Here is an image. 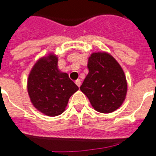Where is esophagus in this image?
<instances>
[{
  "instance_id": "obj_1",
  "label": "esophagus",
  "mask_w": 156,
  "mask_h": 156,
  "mask_svg": "<svg viewBox=\"0 0 156 156\" xmlns=\"http://www.w3.org/2000/svg\"><path fill=\"white\" fill-rule=\"evenodd\" d=\"M75 83L77 84V86H78V87H80V85H81V81H80V79L76 80V81H75Z\"/></svg>"
}]
</instances>
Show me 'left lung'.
<instances>
[{"label": "left lung", "instance_id": "obj_1", "mask_svg": "<svg viewBox=\"0 0 156 156\" xmlns=\"http://www.w3.org/2000/svg\"><path fill=\"white\" fill-rule=\"evenodd\" d=\"M88 73L80 87L96 111L109 114L124 103L127 94L125 75L115 58L107 52L88 58Z\"/></svg>", "mask_w": 156, "mask_h": 156}]
</instances>
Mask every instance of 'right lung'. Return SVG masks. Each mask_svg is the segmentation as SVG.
Returning <instances> with one entry per match:
<instances>
[{"label":"right lung","mask_w":156,"mask_h":156,"mask_svg":"<svg viewBox=\"0 0 156 156\" xmlns=\"http://www.w3.org/2000/svg\"><path fill=\"white\" fill-rule=\"evenodd\" d=\"M58 60L52 53L40 58L27 80V91L33 106L51 117L63 113L69 98L78 90L68 73L58 69Z\"/></svg>","instance_id":"1"}]
</instances>
